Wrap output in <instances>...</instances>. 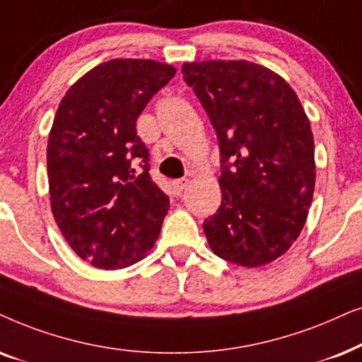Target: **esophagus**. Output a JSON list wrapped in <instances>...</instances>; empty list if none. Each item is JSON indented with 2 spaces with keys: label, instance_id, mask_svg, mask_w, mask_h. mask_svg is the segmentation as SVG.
<instances>
[{
  "label": "esophagus",
  "instance_id": "1",
  "mask_svg": "<svg viewBox=\"0 0 362 362\" xmlns=\"http://www.w3.org/2000/svg\"><path fill=\"white\" fill-rule=\"evenodd\" d=\"M187 185H189V180H187V178H178V180H173L172 184L173 192H175L177 195H180Z\"/></svg>",
  "mask_w": 362,
  "mask_h": 362
}]
</instances>
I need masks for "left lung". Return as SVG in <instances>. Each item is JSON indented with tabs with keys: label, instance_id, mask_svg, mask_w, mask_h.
Here are the masks:
<instances>
[{
	"label": "left lung",
	"instance_id": "left-lung-1",
	"mask_svg": "<svg viewBox=\"0 0 362 362\" xmlns=\"http://www.w3.org/2000/svg\"><path fill=\"white\" fill-rule=\"evenodd\" d=\"M220 144L221 205L204 221L216 257L258 268L300 237L316 180L310 119L291 86L250 61L184 62Z\"/></svg>",
	"mask_w": 362,
	"mask_h": 362
}]
</instances>
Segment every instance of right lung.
Returning <instances> with one entry per match:
<instances>
[{
    "label": "right lung",
    "mask_w": 362,
    "mask_h": 362,
    "mask_svg": "<svg viewBox=\"0 0 362 362\" xmlns=\"http://www.w3.org/2000/svg\"><path fill=\"white\" fill-rule=\"evenodd\" d=\"M152 59H110L67 89L47 139V182L54 220L79 258L117 269L151 252L168 197L148 173L136 120L175 76Z\"/></svg>",
    "instance_id": "obj_1"
}]
</instances>
